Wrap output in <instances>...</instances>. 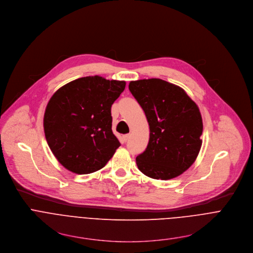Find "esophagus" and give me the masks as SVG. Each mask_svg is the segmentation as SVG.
<instances>
[{"label": "esophagus", "instance_id": "1", "mask_svg": "<svg viewBox=\"0 0 253 253\" xmlns=\"http://www.w3.org/2000/svg\"><path fill=\"white\" fill-rule=\"evenodd\" d=\"M128 137H129V134H125V135H123L122 136V142L123 143H126L127 139H128Z\"/></svg>", "mask_w": 253, "mask_h": 253}]
</instances>
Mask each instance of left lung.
Returning a JSON list of instances; mask_svg holds the SVG:
<instances>
[{"instance_id": "8db88e82", "label": "left lung", "mask_w": 253, "mask_h": 253, "mask_svg": "<svg viewBox=\"0 0 253 253\" xmlns=\"http://www.w3.org/2000/svg\"><path fill=\"white\" fill-rule=\"evenodd\" d=\"M128 88L150 126L146 151L135 159L138 170L156 180L182 175L197 159L203 122L198 105L180 86L160 78L130 81Z\"/></svg>"}]
</instances>
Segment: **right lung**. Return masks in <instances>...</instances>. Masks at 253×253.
Segmentation results:
<instances>
[{"mask_svg": "<svg viewBox=\"0 0 253 253\" xmlns=\"http://www.w3.org/2000/svg\"><path fill=\"white\" fill-rule=\"evenodd\" d=\"M126 81L86 76L65 84L47 103L43 126L47 144L68 171L84 175L106 165L121 146L111 129V105Z\"/></svg>", "mask_w": 253, "mask_h": 253, "instance_id": "right-lung-1", "label": "right lung"}]
</instances>
